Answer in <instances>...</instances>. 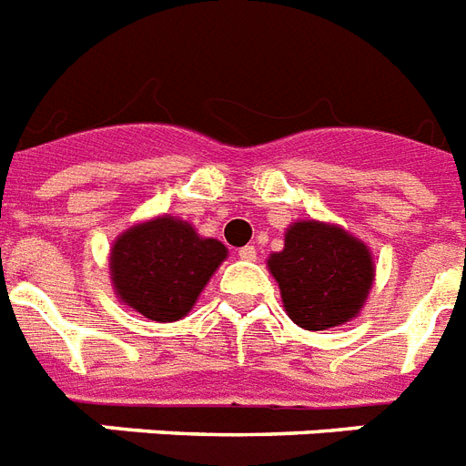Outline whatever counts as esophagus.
I'll return each instance as SVG.
<instances>
[{
    "label": "esophagus",
    "instance_id": "34e87169",
    "mask_svg": "<svg viewBox=\"0 0 466 466\" xmlns=\"http://www.w3.org/2000/svg\"><path fill=\"white\" fill-rule=\"evenodd\" d=\"M238 257H240V259H245V262H255L257 259L255 245H245V248H240V250H238Z\"/></svg>",
    "mask_w": 466,
    "mask_h": 466
}]
</instances>
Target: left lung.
I'll use <instances>...</instances> for the list:
<instances>
[{
    "label": "left lung",
    "mask_w": 466,
    "mask_h": 466,
    "mask_svg": "<svg viewBox=\"0 0 466 466\" xmlns=\"http://www.w3.org/2000/svg\"><path fill=\"white\" fill-rule=\"evenodd\" d=\"M286 315L319 332L359 318L375 281L373 252L334 223L296 221L284 233V250L267 259Z\"/></svg>",
    "instance_id": "1"
}]
</instances>
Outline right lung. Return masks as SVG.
Wrapping results in <instances>:
<instances>
[{"mask_svg":"<svg viewBox=\"0 0 466 466\" xmlns=\"http://www.w3.org/2000/svg\"><path fill=\"white\" fill-rule=\"evenodd\" d=\"M228 257L216 238H202L177 216L134 223L110 248L115 296L154 322H175L192 310L204 286Z\"/></svg>","mask_w":466,"mask_h":466,"instance_id":"1","label":"right lung"}]
</instances>
